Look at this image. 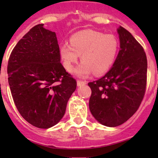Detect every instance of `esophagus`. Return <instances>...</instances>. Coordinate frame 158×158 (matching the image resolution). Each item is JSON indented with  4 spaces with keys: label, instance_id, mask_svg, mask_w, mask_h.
<instances>
[{
    "label": "esophagus",
    "instance_id": "esophagus-1",
    "mask_svg": "<svg viewBox=\"0 0 158 158\" xmlns=\"http://www.w3.org/2000/svg\"><path fill=\"white\" fill-rule=\"evenodd\" d=\"M86 84V81H82V80H77V85L78 86H81L82 85Z\"/></svg>",
    "mask_w": 158,
    "mask_h": 158
}]
</instances>
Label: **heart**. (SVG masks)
Wrapping results in <instances>:
<instances>
[{
	"mask_svg": "<svg viewBox=\"0 0 158 158\" xmlns=\"http://www.w3.org/2000/svg\"><path fill=\"white\" fill-rule=\"evenodd\" d=\"M118 40L114 35L95 30H83L70 38V44L63 43L60 52L63 66L71 72L81 55L82 63L75 70L76 76L86 77L106 73L112 66L118 52Z\"/></svg>",
	"mask_w": 158,
	"mask_h": 158,
	"instance_id": "obj_1",
	"label": "heart"
}]
</instances>
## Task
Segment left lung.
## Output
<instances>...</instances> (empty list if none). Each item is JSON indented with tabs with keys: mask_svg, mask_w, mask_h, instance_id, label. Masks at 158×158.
<instances>
[{
	"mask_svg": "<svg viewBox=\"0 0 158 158\" xmlns=\"http://www.w3.org/2000/svg\"><path fill=\"white\" fill-rule=\"evenodd\" d=\"M120 50L112 67L88 85L92 90L89 109L102 125L116 127L139 108L147 85L148 61L141 44L122 27L118 29Z\"/></svg>",
	"mask_w": 158,
	"mask_h": 158,
	"instance_id": "8db88e82",
	"label": "left lung"
}]
</instances>
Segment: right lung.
Returning a JSON list of instances; mask_svg holds the SVG:
<instances>
[{
  "label": "right lung",
  "instance_id": "obj_1",
  "mask_svg": "<svg viewBox=\"0 0 158 158\" xmlns=\"http://www.w3.org/2000/svg\"><path fill=\"white\" fill-rule=\"evenodd\" d=\"M14 104L33 126L49 128L63 117L76 81L60 63L55 32L36 25L19 40L7 65Z\"/></svg>",
  "mask_w": 158,
  "mask_h": 158
}]
</instances>
